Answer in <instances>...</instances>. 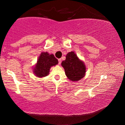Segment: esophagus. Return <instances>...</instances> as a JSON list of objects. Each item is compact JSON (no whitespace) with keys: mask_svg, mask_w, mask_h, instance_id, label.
Returning a JSON list of instances; mask_svg holds the SVG:
<instances>
[{"mask_svg":"<svg viewBox=\"0 0 125 125\" xmlns=\"http://www.w3.org/2000/svg\"><path fill=\"white\" fill-rule=\"evenodd\" d=\"M58 61H59V64H60L61 63V61H62L61 59H58Z\"/></svg>","mask_w":125,"mask_h":125,"instance_id":"34e87169","label":"esophagus"}]
</instances>
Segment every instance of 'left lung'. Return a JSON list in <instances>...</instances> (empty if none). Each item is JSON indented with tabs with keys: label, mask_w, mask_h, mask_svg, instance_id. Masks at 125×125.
I'll use <instances>...</instances> for the list:
<instances>
[{
	"label": "left lung",
	"mask_w": 125,
	"mask_h": 125,
	"mask_svg": "<svg viewBox=\"0 0 125 125\" xmlns=\"http://www.w3.org/2000/svg\"><path fill=\"white\" fill-rule=\"evenodd\" d=\"M67 78L71 81L77 82L84 77L86 72V67L84 62L79 59L74 52H69L66 59L62 62Z\"/></svg>",
	"instance_id": "1"
}]
</instances>
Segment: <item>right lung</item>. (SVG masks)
<instances>
[{
    "label": "right lung",
    "mask_w": 125,
    "mask_h": 125,
    "mask_svg": "<svg viewBox=\"0 0 125 125\" xmlns=\"http://www.w3.org/2000/svg\"><path fill=\"white\" fill-rule=\"evenodd\" d=\"M58 63V59L53 54L48 53L47 52H42L38 59L37 63L33 68V72L38 77H45L49 74L51 67Z\"/></svg>",
    "instance_id": "right-lung-1"
}]
</instances>
